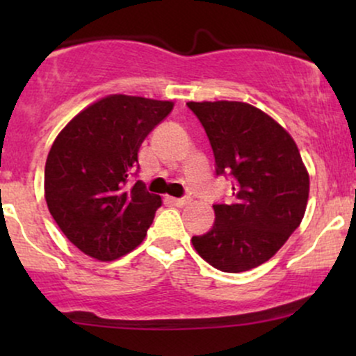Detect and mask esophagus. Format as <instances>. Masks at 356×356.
<instances>
[{
	"instance_id": "esophagus-1",
	"label": "esophagus",
	"mask_w": 356,
	"mask_h": 356,
	"mask_svg": "<svg viewBox=\"0 0 356 356\" xmlns=\"http://www.w3.org/2000/svg\"><path fill=\"white\" fill-rule=\"evenodd\" d=\"M169 201L172 202L174 206L182 207V206H186V204H189L191 199L189 197H169Z\"/></svg>"
}]
</instances>
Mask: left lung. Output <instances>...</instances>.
I'll use <instances>...</instances> for the list:
<instances>
[{"instance_id":"1","label":"left lung","mask_w":356,"mask_h":356,"mask_svg":"<svg viewBox=\"0 0 356 356\" xmlns=\"http://www.w3.org/2000/svg\"><path fill=\"white\" fill-rule=\"evenodd\" d=\"M206 130L216 175L232 179V201L218 202L206 234L194 236L199 256L224 273L266 263L300 226L309 177L291 136L243 102H189Z\"/></svg>"}]
</instances>
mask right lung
Returning a JSON list of instances; mask_svg holds the SVG:
<instances>
[{
  "mask_svg": "<svg viewBox=\"0 0 356 356\" xmlns=\"http://www.w3.org/2000/svg\"><path fill=\"white\" fill-rule=\"evenodd\" d=\"M172 102L110 95L80 112L53 142L44 165V199L68 241L112 261L137 248L161 207L140 181L138 149L172 112Z\"/></svg>",
  "mask_w": 356,
  "mask_h": 356,
  "instance_id": "1",
  "label": "right lung"
}]
</instances>
